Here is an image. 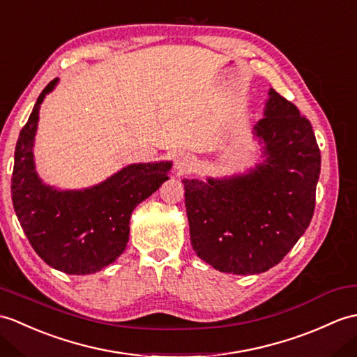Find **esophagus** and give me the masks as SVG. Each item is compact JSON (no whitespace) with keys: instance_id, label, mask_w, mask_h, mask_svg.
Instances as JSON below:
<instances>
[{"instance_id":"esophagus-1","label":"esophagus","mask_w":357,"mask_h":357,"mask_svg":"<svg viewBox=\"0 0 357 357\" xmlns=\"http://www.w3.org/2000/svg\"><path fill=\"white\" fill-rule=\"evenodd\" d=\"M193 167H195V158L192 155L182 153L175 158V170L179 173V175H185V173L192 172Z\"/></svg>"}]
</instances>
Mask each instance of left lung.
Wrapping results in <instances>:
<instances>
[{"label":"left lung","instance_id":"1","mask_svg":"<svg viewBox=\"0 0 357 357\" xmlns=\"http://www.w3.org/2000/svg\"><path fill=\"white\" fill-rule=\"evenodd\" d=\"M254 135L266 160L250 173L182 181L195 252L236 275L266 272L292 250L312 220L321 170L310 121L277 91Z\"/></svg>","mask_w":357,"mask_h":357}]
</instances>
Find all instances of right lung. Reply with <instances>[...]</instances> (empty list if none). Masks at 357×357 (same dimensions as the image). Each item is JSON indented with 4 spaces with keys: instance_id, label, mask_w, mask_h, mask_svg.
Masks as SVG:
<instances>
[{
    "instance_id": "obj_1",
    "label": "right lung",
    "mask_w": 357,
    "mask_h": 357,
    "mask_svg": "<svg viewBox=\"0 0 357 357\" xmlns=\"http://www.w3.org/2000/svg\"><path fill=\"white\" fill-rule=\"evenodd\" d=\"M39 94L15 149L12 202L30 245L48 266L86 275L115 261L126 250L132 211L169 179L170 161L130 164L85 190H56L39 179L33 161L39 107L53 91Z\"/></svg>"
}]
</instances>
